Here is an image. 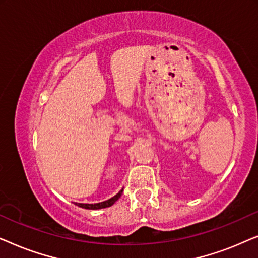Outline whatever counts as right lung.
<instances>
[{
	"label": "right lung",
	"mask_w": 258,
	"mask_h": 258,
	"mask_svg": "<svg viewBox=\"0 0 258 258\" xmlns=\"http://www.w3.org/2000/svg\"><path fill=\"white\" fill-rule=\"evenodd\" d=\"M123 192V189L119 191L117 195H115L114 197H111V199H109L108 201H104V202H101V203H95V204H84V203H77V206L81 207V208H84V209H90V210H95V209H102V208H108V207H111L112 204H114L116 201H117L119 197H121Z\"/></svg>",
	"instance_id": "obj_1"
}]
</instances>
